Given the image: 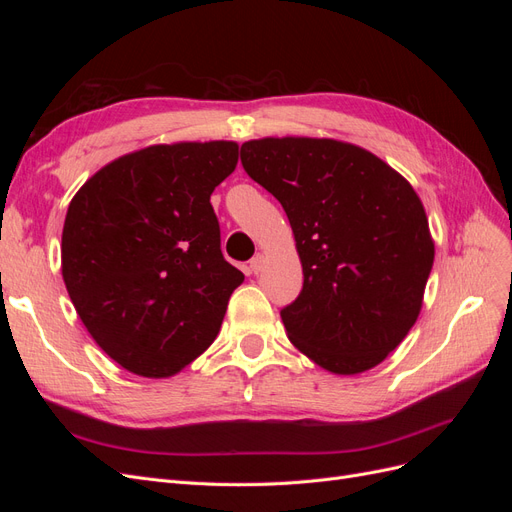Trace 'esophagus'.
I'll use <instances>...</instances> for the list:
<instances>
[{
	"mask_svg": "<svg viewBox=\"0 0 512 512\" xmlns=\"http://www.w3.org/2000/svg\"><path fill=\"white\" fill-rule=\"evenodd\" d=\"M262 265H265V256H262V254H256L252 260H250V267H247V269H250V273H260L262 271Z\"/></svg>",
	"mask_w": 512,
	"mask_h": 512,
	"instance_id": "34e87169",
	"label": "esophagus"
}]
</instances>
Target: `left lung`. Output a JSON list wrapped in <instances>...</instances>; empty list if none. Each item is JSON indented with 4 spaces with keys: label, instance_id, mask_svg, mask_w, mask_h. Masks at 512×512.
<instances>
[{
    "label": "left lung",
    "instance_id": "obj_1",
    "mask_svg": "<svg viewBox=\"0 0 512 512\" xmlns=\"http://www.w3.org/2000/svg\"><path fill=\"white\" fill-rule=\"evenodd\" d=\"M241 162L280 200L297 243L303 290L282 309L292 346L337 376L380 365L421 314L436 256L410 181L337 138H254Z\"/></svg>",
    "mask_w": 512,
    "mask_h": 512
}]
</instances>
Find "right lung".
<instances>
[{"label": "right lung", "instance_id": "obj_1", "mask_svg": "<svg viewBox=\"0 0 512 512\" xmlns=\"http://www.w3.org/2000/svg\"><path fill=\"white\" fill-rule=\"evenodd\" d=\"M235 141L126 153L70 200L61 275L94 342L123 369L168 378L218 337L243 273L224 260L209 198L237 168Z\"/></svg>", "mask_w": 512, "mask_h": 512}]
</instances>
